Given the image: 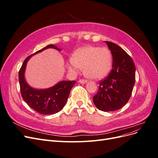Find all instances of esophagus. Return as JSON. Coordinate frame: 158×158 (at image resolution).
<instances>
[{"label":"esophagus","instance_id":"1","mask_svg":"<svg viewBox=\"0 0 158 158\" xmlns=\"http://www.w3.org/2000/svg\"><path fill=\"white\" fill-rule=\"evenodd\" d=\"M78 82L80 84H86L88 82H87V80H80L78 81Z\"/></svg>","mask_w":158,"mask_h":158}]
</instances>
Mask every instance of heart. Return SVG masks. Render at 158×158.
Returning <instances> with one entry per match:
<instances>
[{"label":"heart","instance_id":"b5f03b06","mask_svg":"<svg viewBox=\"0 0 158 158\" xmlns=\"http://www.w3.org/2000/svg\"><path fill=\"white\" fill-rule=\"evenodd\" d=\"M112 66V55L106 47L85 46L76 49L73 59L67 63L68 69L75 73L84 69L88 78L99 80L105 77Z\"/></svg>","mask_w":158,"mask_h":158}]
</instances>
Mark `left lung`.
<instances>
[{"instance_id":"obj_1","label":"left lung","mask_w":158,"mask_h":158,"mask_svg":"<svg viewBox=\"0 0 158 158\" xmlns=\"http://www.w3.org/2000/svg\"><path fill=\"white\" fill-rule=\"evenodd\" d=\"M105 42L112 54V70L100 82L93 101L98 109L108 112L121 109L128 102L135 83L136 69L131 57L121 47Z\"/></svg>"}]
</instances>
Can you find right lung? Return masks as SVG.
<instances>
[{"instance_id":"obj_1","label":"right lung","mask_w":158,"mask_h":158,"mask_svg":"<svg viewBox=\"0 0 158 158\" xmlns=\"http://www.w3.org/2000/svg\"><path fill=\"white\" fill-rule=\"evenodd\" d=\"M49 48L61 51V49L54 45H47L34 54L27 56L23 61L18 74L23 99L31 109L42 114H55L62 110L67 102L72 88L76 82L74 80L60 81L53 86L46 89H36L27 84L25 78V72L28 60L33 55Z\"/></svg>"}]
</instances>
